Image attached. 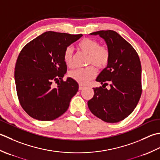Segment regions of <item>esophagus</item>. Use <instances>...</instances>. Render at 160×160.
I'll return each mask as SVG.
<instances>
[{"mask_svg": "<svg viewBox=\"0 0 160 160\" xmlns=\"http://www.w3.org/2000/svg\"><path fill=\"white\" fill-rule=\"evenodd\" d=\"M84 86H83L82 85H79V90H83V89H84Z\"/></svg>", "mask_w": 160, "mask_h": 160, "instance_id": "obj_1", "label": "esophagus"}]
</instances>
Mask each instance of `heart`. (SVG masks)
<instances>
[{
  "label": "heart",
  "instance_id": "obj_1",
  "mask_svg": "<svg viewBox=\"0 0 160 160\" xmlns=\"http://www.w3.org/2000/svg\"><path fill=\"white\" fill-rule=\"evenodd\" d=\"M79 48L84 53L88 55V65H93L99 69L104 68L108 63L110 54L107 48L100 46L96 40L88 38H83L79 43ZM63 59L68 66L73 65V48L68 46L63 53ZM96 75V70L93 66L85 69H75L70 71L69 77L81 85H86Z\"/></svg>",
  "mask_w": 160,
  "mask_h": 160
}]
</instances>
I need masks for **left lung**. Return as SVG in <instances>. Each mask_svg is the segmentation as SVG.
<instances>
[{"label":"left lung","instance_id":"left-lung-1","mask_svg":"<svg viewBox=\"0 0 160 160\" xmlns=\"http://www.w3.org/2000/svg\"><path fill=\"white\" fill-rule=\"evenodd\" d=\"M105 41L110 58L107 67L96 81L102 87L94 89L88 106L94 115L108 123H117L129 116L138 105L142 94V66L135 49L112 30L90 33ZM109 83V89L105 86Z\"/></svg>","mask_w":160,"mask_h":160}]
</instances>
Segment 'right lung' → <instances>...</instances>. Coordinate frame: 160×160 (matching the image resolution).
Returning <instances> with one entry per match:
<instances>
[{
  "mask_svg": "<svg viewBox=\"0 0 160 160\" xmlns=\"http://www.w3.org/2000/svg\"><path fill=\"white\" fill-rule=\"evenodd\" d=\"M82 36L46 32L19 54L14 70L16 92L22 108L32 118L51 121L68 110L79 85L70 77L62 79L67 71L63 53ZM53 81L58 83L57 87Z\"/></svg>",
  "mask_w": 160,
  "mask_h": 160,
  "instance_id": "right-lung-1",
  "label": "right lung"
}]
</instances>
